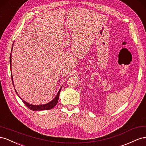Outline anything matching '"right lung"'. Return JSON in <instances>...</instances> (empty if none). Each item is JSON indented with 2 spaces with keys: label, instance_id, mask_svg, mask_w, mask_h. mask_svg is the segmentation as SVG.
Wrapping results in <instances>:
<instances>
[{
  "label": "right lung",
  "instance_id": "right-lung-1",
  "mask_svg": "<svg viewBox=\"0 0 146 146\" xmlns=\"http://www.w3.org/2000/svg\"><path fill=\"white\" fill-rule=\"evenodd\" d=\"M14 43V42H13ZM12 49H13V46H12ZM12 49H11V54H10V69H11V52H12ZM11 74V80H12V82H13V86L15 87L14 86V84H13V76H12V74ZM62 86L60 87V89H59V92H58V93L57 94L56 97L54 98L52 101H51L50 102L46 103V104H44V105H32V104H29V103L26 102V101H24V100L19 95H18V92H16V89H15V92L16 94L18 95V96L19 97V98L21 100L23 101V102L24 103V104H25V105H26L28 108H29V109L32 110V111H42V110H51L52 109V108H53L56 105L57 103H58V100H59V94H60V90L62 89Z\"/></svg>",
  "mask_w": 146,
  "mask_h": 146
}]
</instances>
